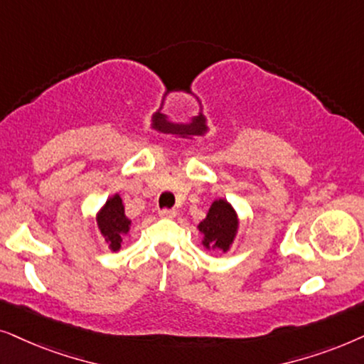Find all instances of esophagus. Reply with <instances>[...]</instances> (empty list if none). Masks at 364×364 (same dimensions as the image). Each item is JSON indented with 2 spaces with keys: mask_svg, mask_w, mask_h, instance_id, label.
<instances>
[{
  "mask_svg": "<svg viewBox=\"0 0 364 364\" xmlns=\"http://www.w3.org/2000/svg\"><path fill=\"white\" fill-rule=\"evenodd\" d=\"M159 216H161V218H174V216H176V210H171V208H163V210H159Z\"/></svg>",
  "mask_w": 364,
  "mask_h": 364,
  "instance_id": "obj_1",
  "label": "esophagus"
}]
</instances>
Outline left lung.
Wrapping results in <instances>:
<instances>
[{
	"mask_svg": "<svg viewBox=\"0 0 364 364\" xmlns=\"http://www.w3.org/2000/svg\"><path fill=\"white\" fill-rule=\"evenodd\" d=\"M200 231L205 236L203 245L206 248H218L221 251H228L230 245L235 238L236 230H238V218L231 205L225 200H218L211 205L208 216L200 225Z\"/></svg>",
	"mask_w": 364,
	"mask_h": 364,
	"instance_id": "8db88e82",
	"label": "left lung"
}]
</instances>
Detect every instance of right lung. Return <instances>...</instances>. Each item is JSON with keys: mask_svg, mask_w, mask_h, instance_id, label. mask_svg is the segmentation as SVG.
Returning a JSON list of instances; mask_svg holds the SVG:
<instances>
[{"mask_svg": "<svg viewBox=\"0 0 364 364\" xmlns=\"http://www.w3.org/2000/svg\"><path fill=\"white\" fill-rule=\"evenodd\" d=\"M129 223L132 221L124 216L123 201H121L118 195H114L111 200L106 201L103 210L98 213L100 231L113 251L119 250L123 235L129 231Z\"/></svg>", "mask_w": 364, "mask_h": 364, "instance_id": "1", "label": "right lung"}]
</instances>
